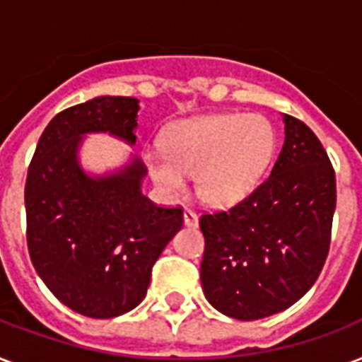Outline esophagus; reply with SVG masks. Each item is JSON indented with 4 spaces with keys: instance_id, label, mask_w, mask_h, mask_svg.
<instances>
[{
    "instance_id": "1",
    "label": "esophagus",
    "mask_w": 362,
    "mask_h": 362,
    "mask_svg": "<svg viewBox=\"0 0 362 362\" xmlns=\"http://www.w3.org/2000/svg\"><path fill=\"white\" fill-rule=\"evenodd\" d=\"M184 223H186L187 227H197L199 226L197 214H195L192 209L184 210Z\"/></svg>"
}]
</instances>
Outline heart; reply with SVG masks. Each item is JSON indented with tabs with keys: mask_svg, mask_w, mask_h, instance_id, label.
<instances>
[{
	"mask_svg": "<svg viewBox=\"0 0 362 362\" xmlns=\"http://www.w3.org/2000/svg\"><path fill=\"white\" fill-rule=\"evenodd\" d=\"M274 150L270 122L237 112L173 125L163 136V152L146 150L144 163L159 189L170 197L184 195L186 176H195L204 203L231 206L255 189Z\"/></svg>",
	"mask_w": 362,
	"mask_h": 362,
	"instance_id": "obj_1",
	"label": "heart"
}]
</instances>
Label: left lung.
Masks as SVG:
<instances>
[{
  "mask_svg": "<svg viewBox=\"0 0 362 362\" xmlns=\"http://www.w3.org/2000/svg\"><path fill=\"white\" fill-rule=\"evenodd\" d=\"M286 141L270 176L246 199L199 220L201 284L221 314L253 321L295 304L325 264L337 176L320 139L284 116Z\"/></svg>",
  "mask_w": 362,
  "mask_h": 362,
  "instance_id": "left-lung-1",
  "label": "left lung"
}]
</instances>
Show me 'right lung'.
Returning a JSON list of instances; mask_svg holds the SVG:
<instances>
[{
	"label": "right lung",
	"instance_id": "add662e5",
	"mask_svg": "<svg viewBox=\"0 0 362 362\" xmlns=\"http://www.w3.org/2000/svg\"><path fill=\"white\" fill-rule=\"evenodd\" d=\"M139 99H90L56 115L42 131L25 178V238L31 263L52 295L76 314L109 320L141 304L153 263L184 223L180 206L142 195L135 158L115 175L78 165L86 133L135 144Z\"/></svg>",
	"mask_w": 362,
	"mask_h": 362
}]
</instances>
